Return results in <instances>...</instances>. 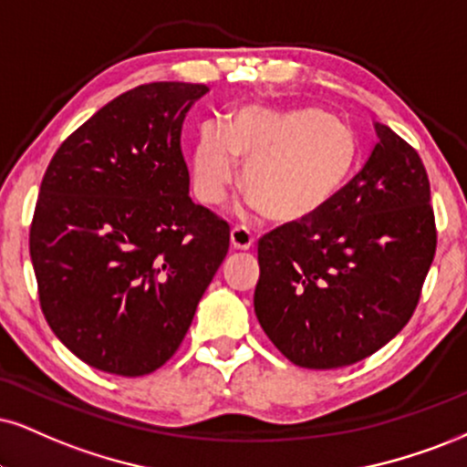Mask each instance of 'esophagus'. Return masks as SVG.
Segmentation results:
<instances>
[{
	"mask_svg": "<svg viewBox=\"0 0 467 467\" xmlns=\"http://www.w3.org/2000/svg\"><path fill=\"white\" fill-rule=\"evenodd\" d=\"M253 243H255L253 234L246 227H240V224H235L232 234H229V244H232L234 251H249Z\"/></svg>",
	"mask_w": 467,
	"mask_h": 467,
	"instance_id": "obj_1",
	"label": "esophagus"
}]
</instances>
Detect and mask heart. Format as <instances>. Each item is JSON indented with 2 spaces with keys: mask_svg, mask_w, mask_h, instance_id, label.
<instances>
[{
  "mask_svg": "<svg viewBox=\"0 0 467 467\" xmlns=\"http://www.w3.org/2000/svg\"><path fill=\"white\" fill-rule=\"evenodd\" d=\"M244 166L243 188L268 221L303 223L320 214L350 177L355 136L318 108L249 103L229 131L203 128L192 151V188L201 203L221 205Z\"/></svg>",
  "mask_w": 467,
  "mask_h": 467,
  "instance_id": "obj_1",
  "label": "heart"
}]
</instances>
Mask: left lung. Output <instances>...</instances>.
Instances as JSON below:
<instances>
[{
  "label": "left lung",
  "mask_w": 467,
  "mask_h": 467,
  "mask_svg": "<svg viewBox=\"0 0 467 467\" xmlns=\"http://www.w3.org/2000/svg\"><path fill=\"white\" fill-rule=\"evenodd\" d=\"M320 214L257 246L255 316L292 364L350 366L396 337L416 309L437 234L422 160L388 125Z\"/></svg>",
  "instance_id": "8db88e82"
}]
</instances>
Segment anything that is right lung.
<instances>
[{
	"instance_id": "1",
	"label": "right lung",
	"mask_w": 467,
	"mask_h": 467,
	"mask_svg": "<svg viewBox=\"0 0 467 467\" xmlns=\"http://www.w3.org/2000/svg\"><path fill=\"white\" fill-rule=\"evenodd\" d=\"M205 84L128 90L62 142L30 229L51 331L97 370L142 377L180 348L229 249L190 199L182 125Z\"/></svg>"
}]
</instances>
